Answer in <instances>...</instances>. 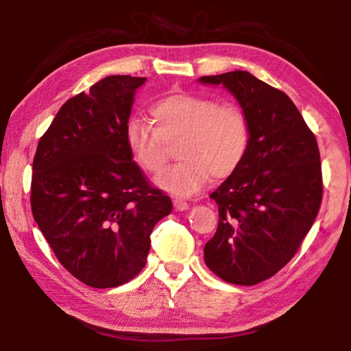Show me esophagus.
<instances>
[{
    "mask_svg": "<svg viewBox=\"0 0 351 351\" xmlns=\"http://www.w3.org/2000/svg\"><path fill=\"white\" fill-rule=\"evenodd\" d=\"M173 206H175V209L176 210H187L189 209V204H187V201H184V199H180V198H175L173 199Z\"/></svg>",
    "mask_w": 351,
    "mask_h": 351,
    "instance_id": "34e87169",
    "label": "esophagus"
}]
</instances>
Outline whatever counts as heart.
<instances>
[{
	"label": "heart",
	"instance_id": "b5f03b06",
	"mask_svg": "<svg viewBox=\"0 0 351 351\" xmlns=\"http://www.w3.org/2000/svg\"><path fill=\"white\" fill-rule=\"evenodd\" d=\"M152 121L132 117L125 123V144L133 161L148 175L164 169L171 142L180 141L178 156L158 178V186L178 197L204 189L213 176L224 180L241 167L251 145V127L239 106L219 104L192 93H170L150 105Z\"/></svg>",
	"mask_w": 351,
	"mask_h": 351
}]
</instances>
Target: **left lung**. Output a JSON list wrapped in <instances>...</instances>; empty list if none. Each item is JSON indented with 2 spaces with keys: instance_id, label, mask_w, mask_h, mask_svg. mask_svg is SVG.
I'll list each match as a JSON object with an SVG mask.
<instances>
[{
  "instance_id": "8db88e82",
  "label": "left lung",
  "mask_w": 351,
  "mask_h": 351,
  "mask_svg": "<svg viewBox=\"0 0 351 351\" xmlns=\"http://www.w3.org/2000/svg\"><path fill=\"white\" fill-rule=\"evenodd\" d=\"M199 82L228 88L251 127L245 162L210 193L218 228L204 261L224 282L252 287L287 266L317 217L324 193L317 141L293 100L247 71Z\"/></svg>"
}]
</instances>
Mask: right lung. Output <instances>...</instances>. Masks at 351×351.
<instances>
[{
    "label": "right lung",
    "mask_w": 351,
    "mask_h": 351,
    "mask_svg": "<svg viewBox=\"0 0 351 351\" xmlns=\"http://www.w3.org/2000/svg\"><path fill=\"white\" fill-rule=\"evenodd\" d=\"M145 77L108 75L71 97L41 136L31 207L69 274L93 288L132 280L171 199L152 186L125 144L134 93Z\"/></svg>",
    "instance_id": "add662e5"
}]
</instances>
